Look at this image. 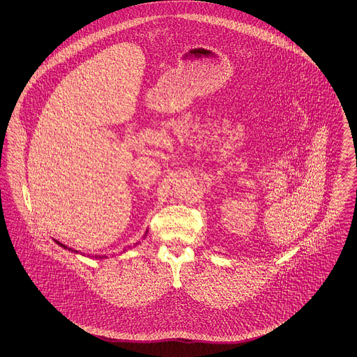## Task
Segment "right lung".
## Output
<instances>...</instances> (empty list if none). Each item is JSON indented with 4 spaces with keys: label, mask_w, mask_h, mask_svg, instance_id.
Instances as JSON below:
<instances>
[{
    "label": "right lung",
    "mask_w": 357,
    "mask_h": 357,
    "mask_svg": "<svg viewBox=\"0 0 357 357\" xmlns=\"http://www.w3.org/2000/svg\"><path fill=\"white\" fill-rule=\"evenodd\" d=\"M146 233H147V231H146ZM144 236H146V234H144ZM56 242H57V241H56ZM57 243H59L60 246H63L64 249H67V246H66V245H63V243H60V242H57ZM68 250H73V249H69L68 248ZM73 252H76V253H77V250H73ZM96 258H100V259H102V258H107V257H105V255H96Z\"/></svg>",
    "instance_id": "add662e5"
}]
</instances>
